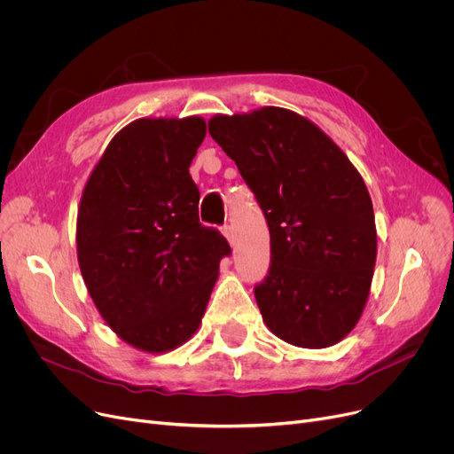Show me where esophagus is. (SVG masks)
I'll return each instance as SVG.
<instances>
[{"instance_id": "34e87169", "label": "esophagus", "mask_w": 454, "mask_h": 454, "mask_svg": "<svg viewBox=\"0 0 454 454\" xmlns=\"http://www.w3.org/2000/svg\"><path fill=\"white\" fill-rule=\"evenodd\" d=\"M223 233H224V237H226V239H228V243L233 247V245H235V233H233L231 226H230V224L223 226Z\"/></svg>"}]
</instances>
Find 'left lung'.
I'll list each match as a JSON object with an SVG mask.
<instances>
[{
    "label": "left lung",
    "instance_id": "obj_1",
    "mask_svg": "<svg viewBox=\"0 0 454 454\" xmlns=\"http://www.w3.org/2000/svg\"><path fill=\"white\" fill-rule=\"evenodd\" d=\"M207 129L269 224L270 269L254 289L263 322L298 348L340 342L363 315L377 255L363 176L335 141L287 108L219 114Z\"/></svg>",
    "mask_w": 454,
    "mask_h": 454
}]
</instances>
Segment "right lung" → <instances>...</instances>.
<instances>
[{"instance_id":"obj_1","label":"right lung","mask_w":454,"mask_h":454,"mask_svg":"<svg viewBox=\"0 0 454 454\" xmlns=\"http://www.w3.org/2000/svg\"><path fill=\"white\" fill-rule=\"evenodd\" d=\"M199 115L143 117L119 130L91 171L77 217V257L105 322L127 344L163 353L199 329L221 259L219 230L199 221L189 165Z\"/></svg>"}]
</instances>
